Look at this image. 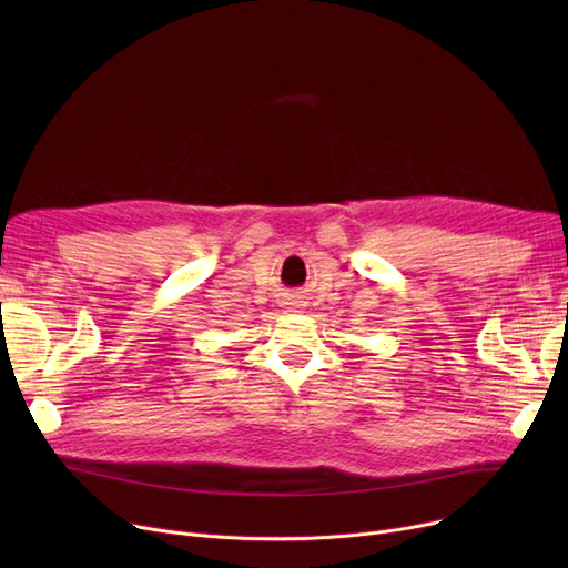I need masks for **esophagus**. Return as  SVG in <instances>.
Returning <instances> with one entry per match:
<instances>
[{
  "label": "esophagus",
  "mask_w": 568,
  "mask_h": 568,
  "mask_svg": "<svg viewBox=\"0 0 568 568\" xmlns=\"http://www.w3.org/2000/svg\"><path fill=\"white\" fill-rule=\"evenodd\" d=\"M283 306H285L290 313H302V311H304V302L300 300V296H287V300L283 302Z\"/></svg>",
  "instance_id": "34e87169"
}]
</instances>
